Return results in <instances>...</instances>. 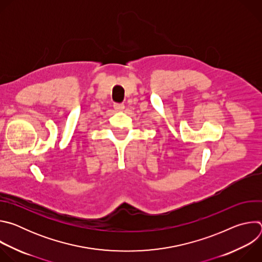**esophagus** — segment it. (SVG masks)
<instances>
[{"mask_svg":"<svg viewBox=\"0 0 262 262\" xmlns=\"http://www.w3.org/2000/svg\"><path fill=\"white\" fill-rule=\"evenodd\" d=\"M114 108H115L117 112H123L124 108H125V106H124V104H122V103H115V104H114Z\"/></svg>","mask_w":262,"mask_h":262,"instance_id":"34e87169","label":"esophagus"}]
</instances>
